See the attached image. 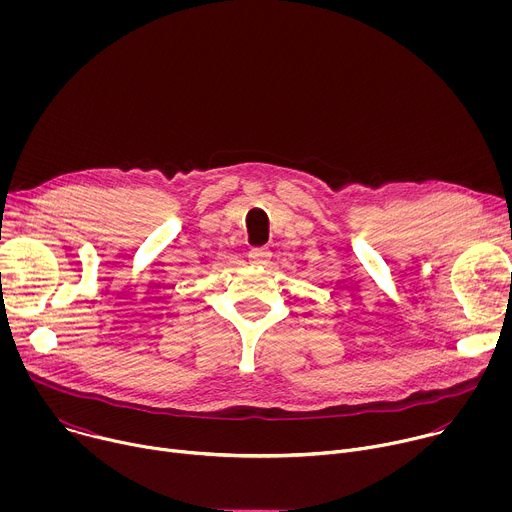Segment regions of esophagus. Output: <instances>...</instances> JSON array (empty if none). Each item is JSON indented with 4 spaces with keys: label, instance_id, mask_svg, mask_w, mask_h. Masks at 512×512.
Here are the masks:
<instances>
[{
    "label": "esophagus",
    "instance_id": "34e87169",
    "mask_svg": "<svg viewBox=\"0 0 512 512\" xmlns=\"http://www.w3.org/2000/svg\"><path fill=\"white\" fill-rule=\"evenodd\" d=\"M271 259V251L267 247H255L249 251V261L253 265H267Z\"/></svg>",
    "mask_w": 512,
    "mask_h": 512
}]
</instances>
